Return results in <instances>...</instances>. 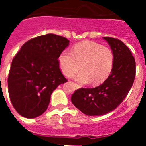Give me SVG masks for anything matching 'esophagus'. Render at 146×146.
Wrapping results in <instances>:
<instances>
[{
	"label": "esophagus",
	"instance_id": "1",
	"mask_svg": "<svg viewBox=\"0 0 146 146\" xmlns=\"http://www.w3.org/2000/svg\"><path fill=\"white\" fill-rule=\"evenodd\" d=\"M74 86H75V87L77 88H79V86H78V85H77V84H74Z\"/></svg>",
	"mask_w": 146,
	"mask_h": 146
}]
</instances>
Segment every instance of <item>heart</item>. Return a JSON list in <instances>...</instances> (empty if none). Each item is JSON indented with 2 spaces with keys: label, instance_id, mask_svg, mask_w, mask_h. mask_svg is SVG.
Instances as JSON below:
<instances>
[{
  "label": "heart",
  "instance_id": "heart-1",
  "mask_svg": "<svg viewBox=\"0 0 146 146\" xmlns=\"http://www.w3.org/2000/svg\"><path fill=\"white\" fill-rule=\"evenodd\" d=\"M58 60L65 76L72 77L80 66L81 72L74 77L75 80L81 84L92 82L97 86L106 80L111 73L114 55L110 49L95 42H85L74 45L72 52L63 51Z\"/></svg>",
  "mask_w": 146,
  "mask_h": 146
}]
</instances>
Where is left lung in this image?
<instances>
[{"label": "left lung", "mask_w": 146, "mask_h": 146, "mask_svg": "<svg viewBox=\"0 0 146 146\" xmlns=\"http://www.w3.org/2000/svg\"><path fill=\"white\" fill-rule=\"evenodd\" d=\"M114 55L111 74L102 84L92 88H80L71 100L82 113L103 115L114 110L127 96L135 80V60L129 49L119 39L103 37Z\"/></svg>", "instance_id": "obj_1"}]
</instances>
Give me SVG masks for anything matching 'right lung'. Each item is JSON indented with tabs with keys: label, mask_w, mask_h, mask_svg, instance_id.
<instances>
[{
	"label": "right lung",
	"mask_w": 146,
	"mask_h": 146,
	"mask_svg": "<svg viewBox=\"0 0 146 146\" xmlns=\"http://www.w3.org/2000/svg\"><path fill=\"white\" fill-rule=\"evenodd\" d=\"M69 44L65 37L43 35L25 42L13 58L8 89L11 104L20 115L34 118L43 114L54 90L67 82L58 59Z\"/></svg>",
	"instance_id": "1"
}]
</instances>
